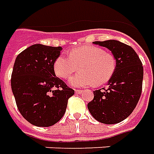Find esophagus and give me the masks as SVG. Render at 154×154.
<instances>
[{
  "label": "esophagus",
  "mask_w": 154,
  "mask_h": 154,
  "mask_svg": "<svg viewBox=\"0 0 154 154\" xmlns=\"http://www.w3.org/2000/svg\"><path fill=\"white\" fill-rule=\"evenodd\" d=\"M84 92V90H79V89H75V93L76 94H82Z\"/></svg>",
  "instance_id": "obj_1"
}]
</instances>
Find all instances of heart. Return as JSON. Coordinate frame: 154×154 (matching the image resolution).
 Listing matches in <instances>:
<instances>
[{
  "label": "heart",
  "instance_id": "b5f03b06",
  "mask_svg": "<svg viewBox=\"0 0 154 154\" xmlns=\"http://www.w3.org/2000/svg\"><path fill=\"white\" fill-rule=\"evenodd\" d=\"M69 57L60 55L54 62V71L58 77L69 79L75 72H80L69 80L73 87L102 85L109 80L116 69V60L113 54L97 46L84 45L69 52Z\"/></svg>",
  "mask_w": 154,
  "mask_h": 154
}]
</instances>
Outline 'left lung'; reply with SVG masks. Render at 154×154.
I'll return each instance as SVG.
<instances>
[{
	"label": "left lung",
	"mask_w": 154,
	"mask_h": 154,
	"mask_svg": "<svg viewBox=\"0 0 154 154\" xmlns=\"http://www.w3.org/2000/svg\"><path fill=\"white\" fill-rule=\"evenodd\" d=\"M109 49L116 60L114 75L104 90L94 91V99L88 103L90 114L106 124L120 123L134 111L142 92L143 68L134 50L119 40L94 41Z\"/></svg>",
	"instance_id": "left-lung-1"
}]
</instances>
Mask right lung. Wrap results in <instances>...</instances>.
I'll list each match as a JSON object with an SVG mask.
<instances>
[{"label": "right lung", "mask_w": 154, "mask_h": 154, "mask_svg": "<svg viewBox=\"0 0 154 154\" xmlns=\"http://www.w3.org/2000/svg\"><path fill=\"white\" fill-rule=\"evenodd\" d=\"M62 48L35 44L20 53L11 74V89L20 113L37 127L60 120L75 90L55 76L54 62Z\"/></svg>", "instance_id": "obj_1"}]
</instances>
